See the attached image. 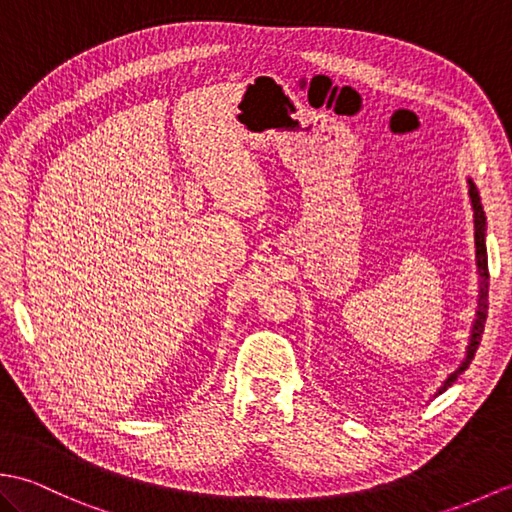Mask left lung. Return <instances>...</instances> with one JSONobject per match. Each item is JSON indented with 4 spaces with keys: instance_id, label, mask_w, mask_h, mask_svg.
Here are the masks:
<instances>
[{
    "instance_id": "8db88e82",
    "label": "left lung",
    "mask_w": 512,
    "mask_h": 512,
    "mask_svg": "<svg viewBox=\"0 0 512 512\" xmlns=\"http://www.w3.org/2000/svg\"><path fill=\"white\" fill-rule=\"evenodd\" d=\"M469 195H471V206H473V217H475V262H477V273H480V299H477V312H475V321L471 328V339L469 345H466V356L460 363V367L455 369L449 378L444 380L442 387L436 391V396H440L442 391H447L458 376L464 372L466 367L471 365L473 356L480 347L482 334H484V323H486V314H488V255H486V215L482 209V200H480V191H477L475 182L469 178Z\"/></svg>"
}]
</instances>
